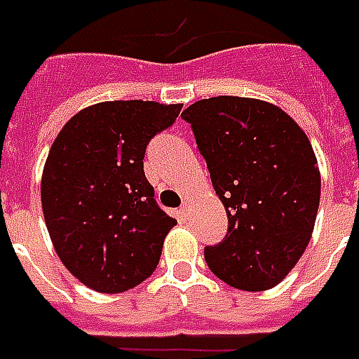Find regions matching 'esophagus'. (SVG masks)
<instances>
[{
	"label": "esophagus",
	"instance_id": "obj_1",
	"mask_svg": "<svg viewBox=\"0 0 359 359\" xmlns=\"http://www.w3.org/2000/svg\"><path fill=\"white\" fill-rule=\"evenodd\" d=\"M177 213H179L180 220H187L188 219V205H187V203H182V205L179 207V211H177Z\"/></svg>",
	"mask_w": 359,
	"mask_h": 359
}]
</instances>
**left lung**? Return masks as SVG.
<instances>
[{"instance_id":"left-lung-1","label":"left lung","mask_w":359,"mask_h":359,"mask_svg":"<svg viewBox=\"0 0 359 359\" xmlns=\"http://www.w3.org/2000/svg\"><path fill=\"white\" fill-rule=\"evenodd\" d=\"M182 119L228 215L224 240L203 251L207 266L236 289L274 287L314 230L321 179L310 140L283 110L255 98H203Z\"/></svg>"}]
</instances>
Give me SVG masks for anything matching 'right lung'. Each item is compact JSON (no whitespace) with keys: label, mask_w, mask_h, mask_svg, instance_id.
<instances>
[{"label":"right lung","mask_w":359,"mask_h":359,"mask_svg":"<svg viewBox=\"0 0 359 359\" xmlns=\"http://www.w3.org/2000/svg\"><path fill=\"white\" fill-rule=\"evenodd\" d=\"M180 108L100 102L76 114L53 142L41 179L45 224L62 264L87 287L121 293L158 266L177 220L154 200L142 159Z\"/></svg>","instance_id":"right-lung-1"}]
</instances>
